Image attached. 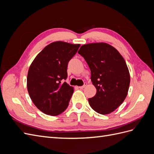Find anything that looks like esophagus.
Wrapping results in <instances>:
<instances>
[{"mask_svg": "<svg viewBox=\"0 0 154 154\" xmlns=\"http://www.w3.org/2000/svg\"><path fill=\"white\" fill-rule=\"evenodd\" d=\"M87 83H84V84H83V85H82V86H80V87H78V88H81V89H82V88H85L86 86H87Z\"/></svg>", "mask_w": 154, "mask_h": 154, "instance_id": "1", "label": "esophagus"}]
</instances>
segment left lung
Returning a JSON list of instances; mask_svg holds the SVG:
<instances>
[{
    "label": "left lung",
    "mask_w": 154,
    "mask_h": 154,
    "mask_svg": "<svg viewBox=\"0 0 154 154\" xmlns=\"http://www.w3.org/2000/svg\"><path fill=\"white\" fill-rule=\"evenodd\" d=\"M78 53L89 67L91 81L97 90L88 99L91 108L103 115L112 112L124 101L129 88L130 74L124 58L105 43L83 45Z\"/></svg>",
    "instance_id": "8db88e82"
}]
</instances>
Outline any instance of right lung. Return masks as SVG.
Instances as JSON below:
<instances>
[{
	"mask_svg": "<svg viewBox=\"0 0 154 154\" xmlns=\"http://www.w3.org/2000/svg\"><path fill=\"white\" fill-rule=\"evenodd\" d=\"M80 44L51 43L36 56L29 67L27 87L35 105L44 114L59 115L66 110L74 92L65 82L69 62Z\"/></svg>",
	"mask_w": 154,
	"mask_h": 154,
	"instance_id": "1",
	"label": "right lung"
}]
</instances>
